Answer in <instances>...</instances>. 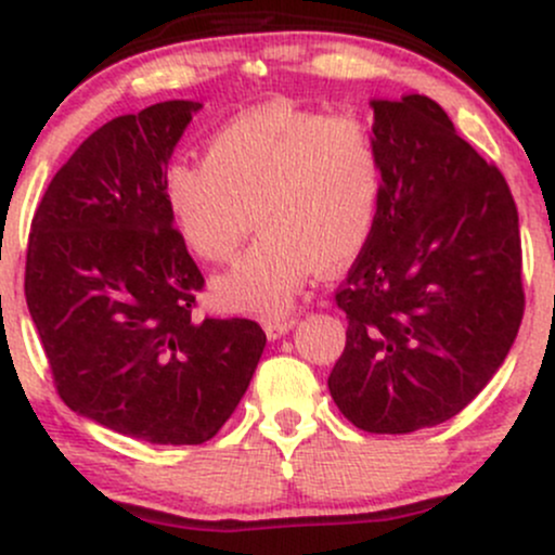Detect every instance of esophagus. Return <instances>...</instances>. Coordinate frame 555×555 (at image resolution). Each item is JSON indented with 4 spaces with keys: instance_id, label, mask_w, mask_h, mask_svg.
<instances>
[{
    "instance_id": "34e87169",
    "label": "esophagus",
    "mask_w": 555,
    "mask_h": 555,
    "mask_svg": "<svg viewBox=\"0 0 555 555\" xmlns=\"http://www.w3.org/2000/svg\"><path fill=\"white\" fill-rule=\"evenodd\" d=\"M295 326H297V318L276 315V318H269V321H266V334H269L271 339H279V336H284L286 331H292Z\"/></svg>"
}]
</instances>
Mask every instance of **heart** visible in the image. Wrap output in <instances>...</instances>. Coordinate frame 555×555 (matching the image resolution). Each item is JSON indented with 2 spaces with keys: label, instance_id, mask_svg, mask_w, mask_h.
Segmentation results:
<instances>
[{
  "label": "heart",
  "instance_id": "b5f03b06",
  "mask_svg": "<svg viewBox=\"0 0 555 555\" xmlns=\"http://www.w3.org/2000/svg\"><path fill=\"white\" fill-rule=\"evenodd\" d=\"M162 188L182 240L211 263L237 256L258 214L263 234L214 289L229 308L284 313L318 266L371 237L384 162L358 117L271 101L221 125L206 162H171Z\"/></svg>",
  "mask_w": 555,
  "mask_h": 555
}]
</instances>
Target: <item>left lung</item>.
Segmentation results:
<instances>
[{
	"label": "left lung",
	"mask_w": 555,
	"mask_h": 555,
	"mask_svg": "<svg viewBox=\"0 0 555 555\" xmlns=\"http://www.w3.org/2000/svg\"><path fill=\"white\" fill-rule=\"evenodd\" d=\"M384 162L375 227L336 292L347 344L328 375L344 417L412 433L460 415L525 313L512 190L428 95L373 99Z\"/></svg>",
	"instance_id": "obj_1"
}]
</instances>
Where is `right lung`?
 <instances>
[{
    "label": "right lung",
    "instance_id": "right-lung-1",
    "mask_svg": "<svg viewBox=\"0 0 555 555\" xmlns=\"http://www.w3.org/2000/svg\"><path fill=\"white\" fill-rule=\"evenodd\" d=\"M197 101H164L82 140L38 203L25 302L60 397L80 417L162 446L211 441L266 347L247 318H195L203 273L164 201Z\"/></svg>",
    "mask_w": 555,
    "mask_h": 555
}]
</instances>
